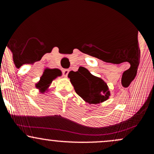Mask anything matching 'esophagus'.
Masks as SVG:
<instances>
[{
  "mask_svg": "<svg viewBox=\"0 0 154 154\" xmlns=\"http://www.w3.org/2000/svg\"><path fill=\"white\" fill-rule=\"evenodd\" d=\"M69 69H63V72H62L63 77H66L67 75H68V74H69Z\"/></svg>",
  "mask_w": 154,
  "mask_h": 154,
  "instance_id": "1",
  "label": "esophagus"
}]
</instances>
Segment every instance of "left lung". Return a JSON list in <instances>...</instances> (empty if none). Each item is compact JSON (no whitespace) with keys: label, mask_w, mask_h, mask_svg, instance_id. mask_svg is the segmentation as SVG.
<instances>
[{"label":"left lung","mask_w":154,"mask_h":154,"mask_svg":"<svg viewBox=\"0 0 154 154\" xmlns=\"http://www.w3.org/2000/svg\"><path fill=\"white\" fill-rule=\"evenodd\" d=\"M68 77L76 93L87 103L96 104L109 99L110 91L106 83L85 67L79 66L77 72L71 71Z\"/></svg>","instance_id":"left-lung-1"}]
</instances>
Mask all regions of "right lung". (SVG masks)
Masks as SVG:
<instances>
[{
  "label": "right lung",
  "instance_id": "right-lung-1",
  "mask_svg": "<svg viewBox=\"0 0 154 154\" xmlns=\"http://www.w3.org/2000/svg\"><path fill=\"white\" fill-rule=\"evenodd\" d=\"M61 75V72L58 69H46L40 77V81L35 85V87L40 91V93H44L48 91V88L52 81Z\"/></svg>",
  "mask_w": 154,
  "mask_h": 154
}]
</instances>
